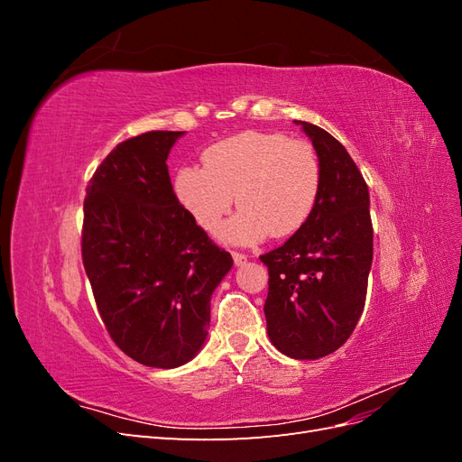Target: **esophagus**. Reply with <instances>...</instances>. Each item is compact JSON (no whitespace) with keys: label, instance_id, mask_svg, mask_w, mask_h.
I'll list each match as a JSON object with an SVG mask.
<instances>
[{"label":"esophagus","instance_id":"34e87169","mask_svg":"<svg viewBox=\"0 0 462 462\" xmlns=\"http://www.w3.org/2000/svg\"><path fill=\"white\" fill-rule=\"evenodd\" d=\"M231 256H233L235 265H243V263H246V256H245V254H241V253H231Z\"/></svg>","mask_w":462,"mask_h":462}]
</instances>
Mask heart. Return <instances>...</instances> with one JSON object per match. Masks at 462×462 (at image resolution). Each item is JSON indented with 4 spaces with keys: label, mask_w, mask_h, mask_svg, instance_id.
Segmentation results:
<instances>
[{
    "label": "heart",
    "mask_w": 462,
    "mask_h": 462,
    "mask_svg": "<svg viewBox=\"0 0 462 462\" xmlns=\"http://www.w3.org/2000/svg\"><path fill=\"white\" fill-rule=\"evenodd\" d=\"M173 192L208 233L219 227L236 200L243 209L219 229V239L254 245L268 235L283 239L306 226L321 192V165L306 141L245 131L206 148L202 170H179Z\"/></svg>",
    "instance_id": "obj_1"
}]
</instances>
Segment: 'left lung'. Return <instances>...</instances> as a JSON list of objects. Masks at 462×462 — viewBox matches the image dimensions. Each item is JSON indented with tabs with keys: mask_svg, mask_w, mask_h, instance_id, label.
Listing matches in <instances>:
<instances>
[{
	"mask_svg": "<svg viewBox=\"0 0 462 462\" xmlns=\"http://www.w3.org/2000/svg\"><path fill=\"white\" fill-rule=\"evenodd\" d=\"M295 123L318 153L321 192L306 226L260 256L270 272L263 314L277 351L316 360L351 337L365 310L374 229L368 185L345 146L312 123Z\"/></svg>",
	"mask_w": 462,
	"mask_h": 462,
	"instance_id": "1",
	"label": "left lung"
}]
</instances>
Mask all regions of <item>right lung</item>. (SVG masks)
Here are the masks:
<instances>
[{
    "instance_id": "right-lung-1",
    "label": "right lung",
    "mask_w": 462,
    "mask_h": 462,
    "mask_svg": "<svg viewBox=\"0 0 462 462\" xmlns=\"http://www.w3.org/2000/svg\"><path fill=\"white\" fill-rule=\"evenodd\" d=\"M183 134L150 131L117 144L85 199L82 263L96 306L121 351L152 368L199 355L212 292L233 265L175 199L165 162Z\"/></svg>"
}]
</instances>
